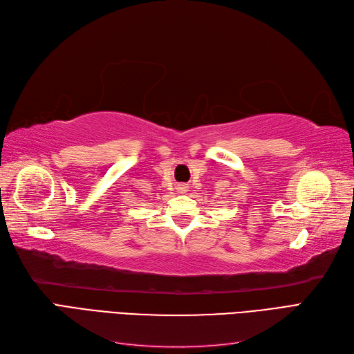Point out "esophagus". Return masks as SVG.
I'll return each instance as SVG.
<instances>
[{
  "mask_svg": "<svg viewBox=\"0 0 354 354\" xmlns=\"http://www.w3.org/2000/svg\"><path fill=\"white\" fill-rule=\"evenodd\" d=\"M181 192H186L187 190V186L186 185H180V187H178Z\"/></svg>",
  "mask_w": 354,
  "mask_h": 354,
  "instance_id": "1",
  "label": "esophagus"
}]
</instances>
